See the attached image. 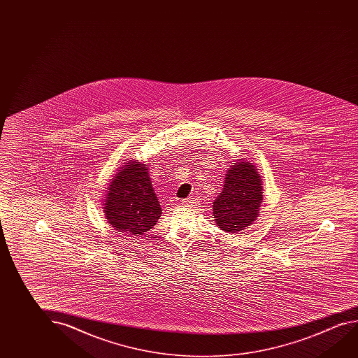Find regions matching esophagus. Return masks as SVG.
<instances>
[{
  "instance_id": "1",
  "label": "esophagus",
  "mask_w": 358,
  "mask_h": 358,
  "mask_svg": "<svg viewBox=\"0 0 358 358\" xmlns=\"http://www.w3.org/2000/svg\"><path fill=\"white\" fill-rule=\"evenodd\" d=\"M182 203H183V205L192 206V207H194V206H196V203H197V199H194V197H188V199H183V201H182Z\"/></svg>"
}]
</instances>
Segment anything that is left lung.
I'll return each instance as SVG.
<instances>
[{"label":"left lung","instance_id":"left-lung-1","mask_svg":"<svg viewBox=\"0 0 358 358\" xmlns=\"http://www.w3.org/2000/svg\"><path fill=\"white\" fill-rule=\"evenodd\" d=\"M262 189V180L255 164L240 159L229 166L222 191L212 203L218 229L237 234L251 226L259 213Z\"/></svg>","mask_w":358,"mask_h":358}]
</instances>
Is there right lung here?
<instances>
[{"instance_id": "add662e5", "label": "right lung", "mask_w": 358, "mask_h": 358, "mask_svg": "<svg viewBox=\"0 0 358 358\" xmlns=\"http://www.w3.org/2000/svg\"><path fill=\"white\" fill-rule=\"evenodd\" d=\"M103 205L107 221L123 235H145L153 229L162 210L147 164L127 161L120 167L108 185Z\"/></svg>"}]
</instances>
